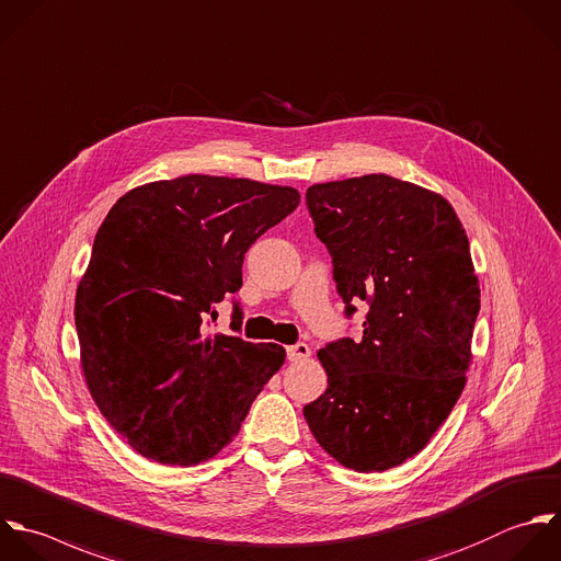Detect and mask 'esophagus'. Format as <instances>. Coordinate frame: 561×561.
Listing matches in <instances>:
<instances>
[{
	"mask_svg": "<svg viewBox=\"0 0 561 561\" xmlns=\"http://www.w3.org/2000/svg\"><path fill=\"white\" fill-rule=\"evenodd\" d=\"M286 354H288L290 363H299V360H306L310 356V347L306 343H297V345H290L286 350Z\"/></svg>",
	"mask_w": 561,
	"mask_h": 561,
	"instance_id": "esophagus-1",
	"label": "esophagus"
}]
</instances>
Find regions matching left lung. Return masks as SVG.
<instances>
[{"instance_id": "obj_1", "label": "left lung", "mask_w": 561, "mask_h": 561, "mask_svg": "<svg viewBox=\"0 0 561 561\" xmlns=\"http://www.w3.org/2000/svg\"><path fill=\"white\" fill-rule=\"evenodd\" d=\"M347 314L369 301L360 341L319 350L325 393L304 417L319 446L356 472L415 457L455 409L472 365L481 288L466 229L437 192L389 174L306 192Z\"/></svg>"}]
</instances>
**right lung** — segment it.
<instances>
[{
    "instance_id": "right-lung-1",
    "label": "right lung",
    "mask_w": 561,
    "mask_h": 561,
    "mask_svg": "<svg viewBox=\"0 0 561 561\" xmlns=\"http://www.w3.org/2000/svg\"><path fill=\"white\" fill-rule=\"evenodd\" d=\"M301 196L251 179L185 174L128 190L100 225L76 290L87 389L119 437L163 466H198L238 435L286 350L205 336L242 286L249 247Z\"/></svg>"
}]
</instances>
